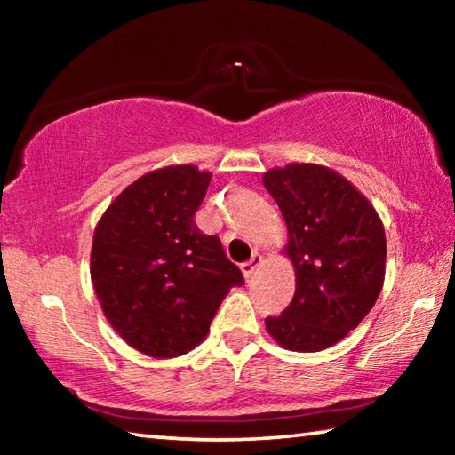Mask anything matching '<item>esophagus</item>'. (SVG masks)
I'll list each match as a JSON object with an SVG mask.
<instances>
[{
    "mask_svg": "<svg viewBox=\"0 0 455 455\" xmlns=\"http://www.w3.org/2000/svg\"><path fill=\"white\" fill-rule=\"evenodd\" d=\"M260 265H263V257H260L259 252H255V255L251 257V260H246V263H243V265H241L244 279H251V276L259 271V267H260Z\"/></svg>",
    "mask_w": 455,
    "mask_h": 455,
    "instance_id": "34e87169",
    "label": "esophagus"
}]
</instances>
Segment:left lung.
Segmentation results:
<instances>
[{
    "instance_id": "left-lung-1",
    "label": "left lung",
    "mask_w": 455,
    "mask_h": 455,
    "mask_svg": "<svg viewBox=\"0 0 455 455\" xmlns=\"http://www.w3.org/2000/svg\"><path fill=\"white\" fill-rule=\"evenodd\" d=\"M263 184L287 222V255L297 273L291 305L265 325L287 349H327L379 297L387 257L383 225L369 200L325 166L273 168Z\"/></svg>"
}]
</instances>
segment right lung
I'll list each match as a JSON object with an SVG mask.
<instances>
[{
	"label": "right lung",
	"instance_id": "1",
	"mask_svg": "<svg viewBox=\"0 0 455 455\" xmlns=\"http://www.w3.org/2000/svg\"><path fill=\"white\" fill-rule=\"evenodd\" d=\"M211 184L196 166L144 174L108 206L92 243L90 273L106 319L150 357L195 349L244 276L220 238L200 233L195 214Z\"/></svg>",
	"mask_w": 455,
	"mask_h": 455
}]
</instances>
